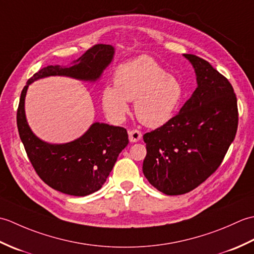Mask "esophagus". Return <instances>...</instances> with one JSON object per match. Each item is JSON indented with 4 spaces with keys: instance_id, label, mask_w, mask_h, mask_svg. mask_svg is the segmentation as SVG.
Masks as SVG:
<instances>
[{
    "instance_id": "34e87169",
    "label": "esophagus",
    "mask_w": 254,
    "mask_h": 254,
    "mask_svg": "<svg viewBox=\"0 0 254 254\" xmlns=\"http://www.w3.org/2000/svg\"><path fill=\"white\" fill-rule=\"evenodd\" d=\"M142 137V133L138 130H132L128 132V138H130V142L132 143H136Z\"/></svg>"
}]
</instances>
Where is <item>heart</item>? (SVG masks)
I'll list each match as a JSON object with an SVG mask.
<instances>
[{
	"label": "heart",
	"instance_id": "b5f03b06",
	"mask_svg": "<svg viewBox=\"0 0 254 254\" xmlns=\"http://www.w3.org/2000/svg\"><path fill=\"white\" fill-rule=\"evenodd\" d=\"M115 84L102 90V107L107 115L121 120L128 112L127 101H134L136 118L149 127H163L170 121L183 96L179 79L146 56L119 67Z\"/></svg>",
	"mask_w": 254,
	"mask_h": 254
}]
</instances>
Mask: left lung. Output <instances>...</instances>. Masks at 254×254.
<instances>
[{
	"label": "left lung",
	"instance_id": "8db88e82",
	"mask_svg": "<svg viewBox=\"0 0 254 254\" xmlns=\"http://www.w3.org/2000/svg\"><path fill=\"white\" fill-rule=\"evenodd\" d=\"M192 64L197 87L171 120L144 134L147 154L143 174L167 195L192 191L216 170L234 142L238 108L228 79L194 55H183Z\"/></svg>",
	"mask_w": 254,
	"mask_h": 254
}]
</instances>
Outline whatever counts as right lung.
Returning <instances> with one entry per match:
<instances>
[{"label":"right lung","mask_w":254,"mask_h":254,"mask_svg":"<svg viewBox=\"0 0 254 254\" xmlns=\"http://www.w3.org/2000/svg\"><path fill=\"white\" fill-rule=\"evenodd\" d=\"M115 57V47L96 45L71 63L49 65L27 80L17 110L19 137L36 172L48 186L64 194L86 196L98 191L106 182L119 154L128 144L124 127L94 122L82 136L63 144L42 141L31 131L25 112L29 85L50 76H65L96 83Z\"/></svg>","instance_id":"add662e5"}]
</instances>
